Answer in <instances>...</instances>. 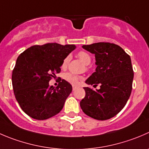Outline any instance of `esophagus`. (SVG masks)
<instances>
[{
  "label": "esophagus",
  "mask_w": 149,
  "mask_h": 149,
  "mask_svg": "<svg viewBox=\"0 0 149 149\" xmlns=\"http://www.w3.org/2000/svg\"><path fill=\"white\" fill-rule=\"evenodd\" d=\"M76 89V86H73V91H74Z\"/></svg>",
  "instance_id": "34e87169"
}]
</instances>
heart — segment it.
Returning <instances> with one entry per match:
<instances>
[{
	"label": "heart",
	"instance_id": "1",
	"mask_svg": "<svg viewBox=\"0 0 149 149\" xmlns=\"http://www.w3.org/2000/svg\"><path fill=\"white\" fill-rule=\"evenodd\" d=\"M77 55L78 57H79V58L80 59L85 65H89L91 63L90 55H89L87 52H79L78 53ZM69 60H70V57H69V56L66 57L63 60V63H62V68H65L67 67L68 64L69 63ZM63 78H64V79L66 81H68V83L71 84L73 85L77 84L79 81L82 79L81 76H76V75L71 73H66L64 75V76H63Z\"/></svg>",
	"mask_w": 149,
	"mask_h": 149
}]
</instances>
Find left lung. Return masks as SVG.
<instances>
[{
    "mask_svg": "<svg viewBox=\"0 0 149 149\" xmlns=\"http://www.w3.org/2000/svg\"><path fill=\"white\" fill-rule=\"evenodd\" d=\"M82 48L95 56L97 68L86 84L100 88L84 87L86 95L80 102L84 113L97 120L113 117L125 107L131 95L134 73L130 55L114 44L99 42Z\"/></svg>",
    "mask_w": 149,
    "mask_h": 149,
    "instance_id": "8db88e82",
    "label": "left lung"
}]
</instances>
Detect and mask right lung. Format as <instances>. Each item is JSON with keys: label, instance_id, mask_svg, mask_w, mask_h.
<instances>
[{"label": "right lung", "instance_id": "obj_1", "mask_svg": "<svg viewBox=\"0 0 149 149\" xmlns=\"http://www.w3.org/2000/svg\"><path fill=\"white\" fill-rule=\"evenodd\" d=\"M76 49L73 44L49 43L27 49L17 58L12 72L14 95L26 114L44 120L60 113L72 92L63 79L54 88L49 82L61 70L63 60Z\"/></svg>", "mask_w": 149, "mask_h": 149}]
</instances>
